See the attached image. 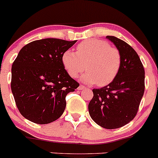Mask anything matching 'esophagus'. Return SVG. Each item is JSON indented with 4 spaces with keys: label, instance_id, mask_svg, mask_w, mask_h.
<instances>
[{
    "label": "esophagus",
    "instance_id": "1",
    "mask_svg": "<svg viewBox=\"0 0 158 158\" xmlns=\"http://www.w3.org/2000/svg\"><path fill=\"white\" fill-rule=\"evenodd\" d=\"M85 88V87L84 86V85H79V87H78V90H82V89H84Z\"/></svg>",
    "mask_w": 158,
    "mask_h": 158
}]
</instances>
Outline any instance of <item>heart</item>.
<instances>
[{
  "mask_svg": "<svg viewBox=\"0 0 158 158\" xmlns=\"http://www.w3.org/2000/svg\"><path fill=\"white\" fill-rule=\"evenodd\" d=\"M62 63L71 77H80L85 83L106 86L116 78L122 66V56L115 47L101 40H86L77 46V51L67 49L62 55ZM86 66H85V65Z\"/></svg>",
  "mask_w": 158,
  "mask_h": 158,
  "instance_id": "heart-1",
  "label": "heart"
}]
</instances>
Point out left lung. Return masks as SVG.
Listing matches in <instances>:
<instances>
[{"mask_svg":"<svg viewBox=\"0 0 158 158\" xmlns=\"http://www.w3.org/2000/svg\"><path fill=\"white\" fill-rule=\"evenodd\" d=\"M119 50L122 66L115 79L106 86L94 89L89 104L92 120L107 129L124 126L138 112L144 92V69L135 50L127 43L113 36H107Z\"/></svg>","mask_w":158,"mask_h":158,"instance_id":"8db88e82","label":"left lung"}]
</instances>
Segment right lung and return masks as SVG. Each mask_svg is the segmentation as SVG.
Masks as SVG:
<instances>
[{"label": "right lung", "instance_id": "add662e5", "mask_svg": "<svg viewBox=\"0 0 158 158\" xmlns=\"http://www.w3.org/2000/svg\"><path fill=\"white\" fill-rule=\"evenodd\" d=\"M76 43L56 38L35 40L19 52L11 69V91L20 114L36 124L58 119L66 96L79 84L70 77L62 55Z\"/></svg>", "mask_w": 158, "mask_h": 158}]
</instances>
